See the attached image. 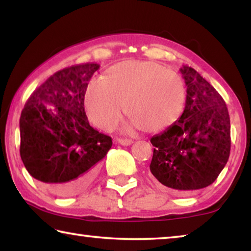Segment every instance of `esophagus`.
<instances>
[{
    "instance_id": "34e87169",
    "label": "esophagus",
    "mask_w": 251,
    "mask_h": 251,
    "mask_svg": "<svg viewBox=\"0 0 251 251\" xmlns=\"http://www.w3.org/2000/svg\"><path fill=\"white\" fill-rule=\"evenodd\" d=\"M117 143L121 144L123 146H129L133 144V141H131V139H126V138H117Z\"/></svg>"
}]
</instances>
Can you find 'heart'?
Wrapping results in <instances>:
<instances>
[{"label":"heart","mask_w":251,"mask_h":251,"mask_svg":"<svg viewBox=\"0 0 251 251\" xmlns=\"http://www.w3.org/2000/svg\"><path fill=\"white\" fill-rule=\"evenodd\" d=\"M184 82L175 72L151 61H125L88 83L84 94L86 114L104 130L113 129L124 110V130L160 131L175 124L184 110Z\"/></svg>","instance_id":"b5f03b06"}]
</instances>
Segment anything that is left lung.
<instances>
[{
  "mask_svg": "<svg viewBox=\"0 0 251 251\" xmlns=\"http://www.w3.org/2000/svg\"><path fill=\"white\" fill-rule=\"evenodd\" d=\"M180 73L187 86L186 106L175 124L152 136L150 169L161 185L193 192L211 185L230 154V118L219 93L193 67Z\"/></svg>",
  "mask_w": 251,
  "mask_h": 251,
  "instance_id": "obj_1",
  "label": "left lung"
}]
</instances>
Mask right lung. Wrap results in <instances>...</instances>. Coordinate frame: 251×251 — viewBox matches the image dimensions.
<instances>
[{
	"label": "right lung",
	"instance_id": "obj_1",
	"mask_svg": "<svg viewBox=\"0 0 251 251\" xmlns=\"http://www.w3.org/2000/svg\"><path fill=\"white\" fill-rule=\"evenodd\" d=\"M99 64L56 72L29 96L20 118V155L29 175L57 196H72L94 178L113 145L88 123L84 94Z\"/></svg>",
	"mask_w": 251,
	"mask_h": 251
}]
</instances>
